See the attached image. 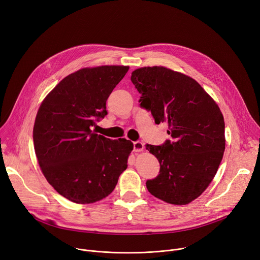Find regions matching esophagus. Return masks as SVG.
I'll return each mask as SVG.
<instances>
[{
	"mask_svg": "<svg viewBox=\"0 0 260 260\" xmlns=\"http://www.w3.org/2000/svg\"><path fill=\"white\" fill-rule=\"evenodd\" d=\"M144 149V144L140 141H136L134 142V151L135 152H140Z\"/></svg>",
	"mask_w": 260,
	"mask_h": 260,
	"instance_id": "obj_1",
	"label": "esophagus"
}]
</instances>
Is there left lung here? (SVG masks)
Instances as JSON below:
<instances>
[{"label": "left lung", "instance_id": "1", "mask_svg": "<svg viewBox=\"0 0 260 260\" xmlns=\"http://www.w3.org/2000/svg\"><path fill=\"white\" fill-rule=\"evenodd\" d=\"M141 93L140 106L150 111L156 124L167 121L162 145H146L159 161L148 191L173 205L199 198L215 177L225 149L224 119L215 101L192 78L165 67H144L132 73Z\"/></svg>", "mask_w": 260, "mask_h": 260}]
</instances>
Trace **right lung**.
<instances>
[{"label":"right lung","instance_id":"right-lung-1","mask_svg":"<svg viewBox=\"0 0 260 260\" xmlns=\"http://www.w3.org/2000/svg\"><path fill=\"white\" fill-rule=\"evenodd\" d=\"M124 66L84 68L63 78L42 102L32 139L39 166L51 186L76 204L112 192L134 145L92 131L108 112L106 101L128 71Z\"/></svg>","mask_w":260,"mask_h":260}]
</instances>
